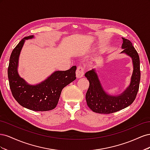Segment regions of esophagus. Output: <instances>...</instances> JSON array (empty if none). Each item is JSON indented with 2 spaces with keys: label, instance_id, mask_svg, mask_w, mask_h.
<instances>
[{
  "label": "esophagus",
  "instance_id": "esophagus-1",
  "mask_svg": "<svg viewBox=\"0 0 150 150\" xmlns=\"http://www.w3.org/2000/svg\"><path fill=\"white\" fill-rule=\"evenodd\" d=\"M76 76L77 78H81L84 76V69L81 66H79L76 69Z\"/></svg>",
  "mask_w": 150,
  "mask_h": 150
}]
</instances>
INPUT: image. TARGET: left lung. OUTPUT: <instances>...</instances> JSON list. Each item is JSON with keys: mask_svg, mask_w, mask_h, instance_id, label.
<instances>
[{"mask_svg": "<svg viewBox=\"0 0 150 150\" xmlns=\"http://www.w3.org/2000/svg\"><path fill=\"white\" fill-rule=\"evenodd\" d=\"M122 40L121 54H125L132 59L133 71L130 83L120 94L112 95L104 90L99 78L96 68L86 72V78L89 80V87L86 94L88 107L93 112L101 114H110L131 105L137 96L140 81L139 57L130 40Z\"/></svg>", "mask_w": 150, "mask_h": 150, "instance_id": "obj_1", "label": "left lung"}]
</instances>
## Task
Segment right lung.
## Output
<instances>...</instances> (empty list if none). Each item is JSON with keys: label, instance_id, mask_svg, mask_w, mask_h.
I'll return each mask as SVG.
<instances>
[{"label": "right lung", "instance_id": "1", "mask_svg": "<svg viewBox=\"0 0 150 150\" xmlns=\"http://www.w3.org/2000/svg\"><path fill=\"white\" fill-rule=\"evenodd\" d=\"M34 38L33 35L25 37L13 49L8 67V79L12 94L18 103L32 111H46L56 107L62 89L76 79V67L54 71L38 84L28 83L18 72L19 59L25 40Z\"/></svg>", "mask_w": 150, "mask_h": 150}]
</instances>
